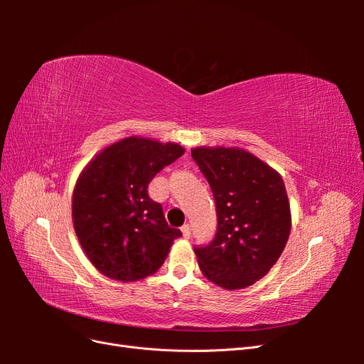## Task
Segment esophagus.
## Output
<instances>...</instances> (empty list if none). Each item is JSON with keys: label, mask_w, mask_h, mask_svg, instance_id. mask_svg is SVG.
Returning a JSON list of instances; mask_svg holds the SVG:
<instances>
[{"label": "esophagus", "mask_w": 364, "mask_h": 364, "mask_svg": "<svg viewBox=\"0 0 364 364\" xmlns=\"http://www.w3.org/2000/svg\"><path fill=\"white\" fill-rule=\"evenodd\" d=\"M181 230H182V234H183L185 238H190V235H191V228H190L188 223L183 225V226L181 228Z\"/></svg>", "instance_id": "34e87169"}]
</instances>
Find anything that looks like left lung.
Returning <instances> with one entry per match:
<instances>
[{
	"label": "left lung",
	"mask_w": 364,
	"mask_h": 364,
	"mask_svg": "<svg viewBox=\"0 0 364 364\" xmlns=\"http://www.w3.org/2000/svg\"><path fill=\"white\" fill-rule=\"evenodd\" d=\"M191 156L214 194L217 232L196 246L205 277L228 290L266 277L287 245L291 215L281 176L241 149L197 147Z\"/></svg>",
	"instance_id": "8db88e82"
}]
</instances>
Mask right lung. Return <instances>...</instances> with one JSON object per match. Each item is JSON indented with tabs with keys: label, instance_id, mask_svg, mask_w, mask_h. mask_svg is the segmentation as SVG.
Masks as SVG:
<instances>
[{
	"label": "right lung",
	"instance_id": "right-lung-1",
	"mask_svg": "<svg viewBox=\"0 0 364 364\" xmlns=\"http://www.w3.org/2000/svg\"><path fill=\"white\" fill-rule=\"evenodd\" d=\"M183 151L173 142L130 136L98 153L80 174L73 194L74 230L105 277L132 282L153 274L182 237L147 188Z\"/></svg>",
	"mask_w": 364,
	"mask_h": 364
}]
</instances>
